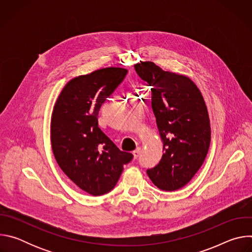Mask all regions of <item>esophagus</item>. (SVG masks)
Returning <instances> with one entry per match:
<instances>
[{"label": "esophagus", "mask_w": 252, "mask_h": 252, "mask_svg": "<svg viewBox=\"0 0 252 252\" xmlns=\"http://www.w3.org/2000/svg\"><path fill=\"white\" fill-rule=\"evenodd\" d=\"M140 153H141V150H140V148H137L135 151H133L132 152V155H133V158H137L138 157H139V155H140Z\"/></svg>", "instance_id": "esophagus-1"}]
</instances>
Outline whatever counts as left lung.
<instances>
[{"label":"left lung","mask_w":252,"mask_h":252,"mask_svg":"<svg viewBox=\"0 0 252 252\" xmlns=\"http://www.w3.org/2000/svg\"><path fill=\"white\" fill-rule=\"evenodd\" d=\"M152 89V107L164 154L147 170L159 189L173 191L188 185L202 165L210 145V123L204 99L188 77L161 69L153 62L134 64Z\"/></svg>","instance_id":"1"}]
</instances>
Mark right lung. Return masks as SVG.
<instances>
[{
    "instance_id": "1",
    "label": "right lung",
    "mask_w": 252,
    "mask_h": 252,
    "mask_svg": "<svg viewBox=\"0 0 252 252\" xmlns=\"http://www.w3.org/2000/svg\"><path fill=\"white\" fill-rule=\"evenodd\" d=\"M127 74L105 67L70 80L61 92L51 121V142L62 170L81 189L97 196L111 191L133 156L122 152L98 127L101 104Z\"/></svg>"
}]
</instances>
